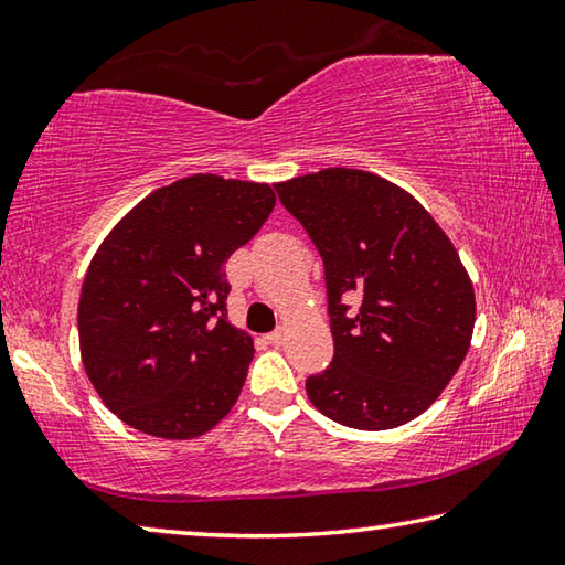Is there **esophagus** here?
I'll return each instance as SVG.
<instances>
[{
	"label": "esophagus",
	"instance_id": "1",
	"mask_svg": "<svg viewBox=\"0 0 565 565\" xmlns=\"http://www.w3.org/2000/svg\"><path fill=\"white\" fill-rule=\"evenodd\" d=\"M266 341H269L271 347H281V343L286 341V331L284 329H276L271 333H266Z\"/></svg>",
	"mask_w": 565,
	"mask_h": 565
}]
</instances>
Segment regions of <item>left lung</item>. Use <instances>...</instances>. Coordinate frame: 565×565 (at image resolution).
Returning <instances> with one entry per match:
<instances>
[{
	"label": "left lung",
	"mask_w": 565,
	"mask_h": 565,
	"mask_svg": "<svg viewBox=\"0 0 565 565\" xmlns=\"http://www.w3.org/2000/svg\"><path fill=\"white\" fill-rule=\"evenodd\" d=\"M323 262L333 359L306 379L323 416L361 431L408 424L461 366L476 296L454 244L414 196L359 169L276 184Z\"/></svg>",
	"instance_id": "8db88e82"
}]
</instances>
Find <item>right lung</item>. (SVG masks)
<instances>
[{
	"mask_svg": "<svg viewBox=\"0 0 565 565\" xmlns=\"http://www.w3.org/2000/svg\"><path fill=\"white\" fill-rule=\"evenodd\" d=\"M274 204L269 184L194 174L149 194L99 246L82 286L79 347L124 424L194 438L232 411L254 341L226 321V262Z\"/></svg>",
	"mask_w": 565,
	"mask_h": 565,
	"instance_id": "right-lung-1",
	"label": "right lung"
}]
</instances>
